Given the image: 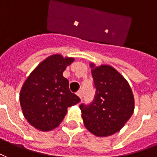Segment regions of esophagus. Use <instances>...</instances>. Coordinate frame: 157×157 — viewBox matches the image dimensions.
I'll list each match as a JSON object with an SVG mask.
<instances>
[{
    "instance_id": "obj_1",
    "label": "esophagus",
    "mask_w": 157,
    "mask_h": 157,
    "mask_svg": "<svg viewBox=\"0 0 157 157\" xmlns=\"http://www.w3.org/2000/svg\"><path fill=\"white\" fill-rule=\"evenodd\" d=\"M77 95L80 98H82V96H83V93H82V90H78L77 92Z\"/></svg>"
}]
</instances>
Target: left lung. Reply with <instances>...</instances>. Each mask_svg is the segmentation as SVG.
Listing matches in <instances>:
<instances>
[{"label": "left lung", "mask_w": 157, "mask_h": 157, "mask_svg": "<svg viewBox=\"0 0 157 157\" xmlns=\"http://www.w3.org/2000/svg\"><path fill=\"white\" fill-rule=\"evenodd\" d=\"M96 93L89 105L79 106L85 128L96 136L121 130L132 115L134 96L128 82L111 65L90 63Z\"/></svg>", "instance_id": "left-lung-1"}]
</instances>
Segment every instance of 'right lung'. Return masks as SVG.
I'll return each mask as SVG.
<instances>
[{
	"instance_id": "obj_1",
	"label": "right lung",
	"mask_w": 157,
	"mask_h": 157,
	"mask_svg": "<svg viewBox=\"0 0 157 157\" xmlns=\"http://www.w3.org/2000/svg\"><path fill=\"white\" fill-rule=\"evenodd\" d=\"M74 58L59 54L44 59L29 74L20 93V103L27 122L42 132L55 129L64 118L68 108L80 98L70 92L69 81L63 76Z\"/></svg>"
}]
</instances>
